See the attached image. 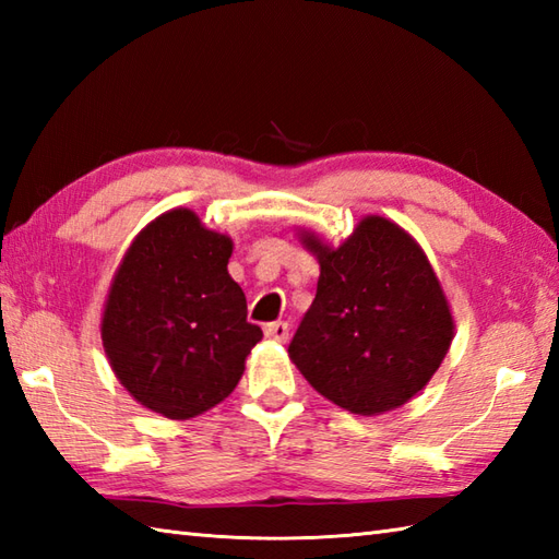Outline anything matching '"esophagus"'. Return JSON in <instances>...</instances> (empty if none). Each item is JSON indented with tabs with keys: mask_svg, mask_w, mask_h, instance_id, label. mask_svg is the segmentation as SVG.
<instances>
[{
	"mask_svg": "<svg viewBox=\"0 0 559 559\" xmlns=\"http://www.w3.org/2000/svg\"><path fill=\"white\" fill-rule=\"evenodd\" d=\"M264 334H266V338H271V341L286 343L288 336H290V326H288V322H271V324H266Z\"/></svg>",
	"mask_w": 559,
	"mask_h": 559,
	"instance_id": "1",
	"label": "esophagus"
}]
</instances>
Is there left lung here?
Instances as JSON below:
<instances>
[{
  "label": "left lung",
  "mask_w": 559,
  "mask_h": 559,
  "mask_svg": "<svg viewBox=\"0 0 559 559\" xmlns=\"http://www.w3.org/2000/svg\"><path fill=\"white\" fill-rule=\"evenodd\" d=\"M317 295L288 346L319 394L358 415L399 408L444 360L454 322L423 249L386 218H365L338 249L314 235Z\"/></svg>",
  "instance_id": "1"
}]
</instances>
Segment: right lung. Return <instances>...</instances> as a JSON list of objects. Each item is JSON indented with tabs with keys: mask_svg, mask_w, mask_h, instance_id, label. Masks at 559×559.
<instances>
[{
	"mask_svg": "<svg viewBox=\"0 0 559 559\" xmlns=\"http://www.w3.org/2000/svg\"><path fill=\"white\" fill-rule=\"evenodd\" d=\"M230 237L175 209L129 247L103 314L112 370L141 406L187 420L216 406L240 382L261 341L230 278Z\"/></svg>",
	"mask_w": 559,
	"mask_h": 559,
	"instance_id": "obj_1",
	"label": "right lung"
}]
</instances>
